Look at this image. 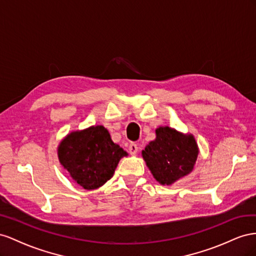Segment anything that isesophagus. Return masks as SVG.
<instances>
[{
    "label": "esophagus",
    "instance_id": "esophagus-1",
    "mask_svg": "<svg viewBox=\"0 0 256 256\" xmlns=\"http://www.w3.org/2000/svg\"><path fill=\"white\" fill-rule=\"evenodd\" d=\"M137 151H138V146H137L135 142H130V144H128V152H130V154L135 156L136 153H137Z\"/></svg>",
    "mask_w": 256,
    "mask_h": 256
}]
</instances>
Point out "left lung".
I'll list each match as a JSON object with an SVG mask.
<instances>
[{"instance_id": "1", "label": "left lung", "mask_w": 256, "mask_h": 256, "mask_svg": "<svg viewBox=\"0 0 256 256\" xmlns=\"http://www.w3.org/2000/svg\"><path fill=\"white\" fill-rule=\"evenodd\" d=\"M156 138L142 150V158L160 184L170 186L191 172L198 156L192 135H184L168 126L158 128Z\"/></svg>"}]
</instances>
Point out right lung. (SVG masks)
Wrapping results in <instances>:
<instances>
[{"mask_svg":"<svg viewBox=\"0 0 256 256\" xmlns=\"http://www.w3.org/2000/svg\"><path fill=\"white\" fill-rule=\"evenodd\" d=\"M58 154L60 163L80 186L94 190L114 176L120 158L128 153L112 140L104 126H98L68 135Z\"/></svg>","mask_w":256,"mask_h":256,"instance_id":"add662e5","label":"right lung"}]
</instances>
